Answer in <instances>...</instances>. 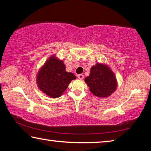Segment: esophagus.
Returning a JSON list of instances; mask_svg holds the SVG:
<instances>
[{
    "mask_svg": "<svg viewBox=\"0 0 151 151\" xmlns=\"http://www.w3.org/2000/svg\"><path fill=\"white\" fill-rule=\"evenodd\" d=\"M77 76L79 79H81V80H83L84 78V75H83V74H80V75H78Z\"/></svg>",
    "mask_w": 151,
    "mask_h": 151,
    "instance_id": "obj_1",
    "label": "esophagus"
}]
</instances>
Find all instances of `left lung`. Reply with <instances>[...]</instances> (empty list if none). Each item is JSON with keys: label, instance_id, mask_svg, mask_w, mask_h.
<instances>
[{"label": "left lung", "instance_id": "8db88e82", "mask_svg": "<svg viewBox=\"0 0 151 151\" xmlns=\"http://www.w3.org/2000/svg\"><path fill=\"white\" fill-rule=\"evenodd\" d=\"M85 81L91 93L98 97L111 95L117 87L115 75L104 64L96 63L92 66L90 75L85 78Z\"/></svg>", "mask_w": 151, "mask_h": 151}]
</instances>
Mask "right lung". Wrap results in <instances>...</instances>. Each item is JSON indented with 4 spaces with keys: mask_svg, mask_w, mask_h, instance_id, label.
<instances>
[{
    "mask_svg": "<svg viewBox=\"0 0 151 151\" xmlns=\"http://www.w3.org/2000/svg\"><path fill=\"white\" fill-rule=\"evenodd\" d=\"M63 61L52 55L40 68L37 76V83L40 91L51 98H58L67 88L76 76L65 70Z\"/></svg>",
    "mask_w": 151,
    "mask_h": 151,
    "instance_id": "obj_1",
    "label": "right lung"
}]
</instances>
